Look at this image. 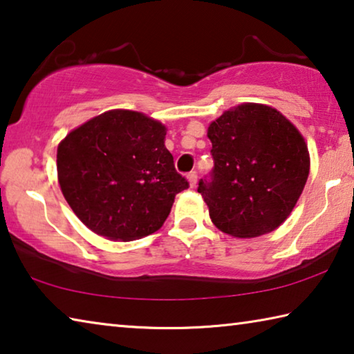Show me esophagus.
Returning a JSON list of instances; mask_svg holds the SVG:
<instances>
[{
    "label": "esophagus",
    "instance_id": "1",
    "mask_svg": "<svg viewBox=\"0 0 354 354\" xmlns=\"http://www.w3.org/2000/svg\"><path fill=\"white\" fill-rule=\"evenodd\" d=\"M187 179H189L190 187H195V185H196V179H198V175H196V171H190L189 175H187Z\"/></svg>",
    "mask_w": 354,
    "mask_h": 354
}]
</instances>
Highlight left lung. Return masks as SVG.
Wrapping results in <instances>:
<instances>
[{
    "label": "left lung",
    "mask_w": 354,
    "mask_h": 354,
    "mask_svg": "<svg viewBox=\"0 0 354 354\" xmlns=\"http://www.w3.org/2000/svg\"><path fill=\"white\" fill-rule=\"evenodd\" d=\"M214 169L198 192L212 223L234 237H257L289 217L309 176L303 136L270 106L245 103L209 124Z\"/></svg>",
    "instance_id": "left-lung-1"
}]
</instances>
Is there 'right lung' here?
I'll list each match as a JSON object with an SVG mask.
<instances>
[{"mask_svg":"<svg viewBox=\"0 0 354 354\" xmlns=\"http://www.w3.org/2000/svg\"><path fill=\"white\" fill-rule=\"evenodd\" d=\"M167 129L134 111H107L71 131L57 147V178L84 225L129 242L164 225L189 183L165 148Z\"/></svg>","mask_w":354,"mask_h":354,"instance_id":"obj_1","label":"right lung"}]
</instances>
